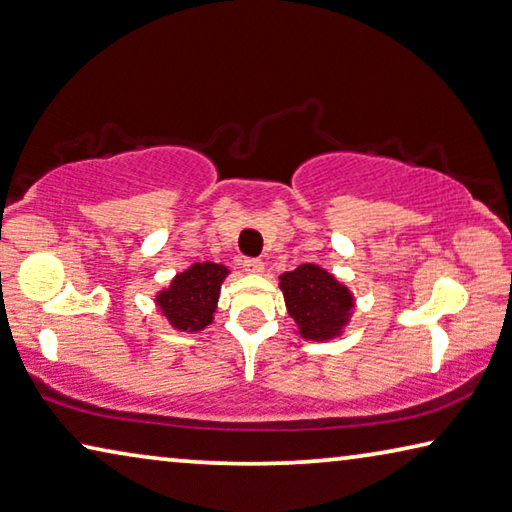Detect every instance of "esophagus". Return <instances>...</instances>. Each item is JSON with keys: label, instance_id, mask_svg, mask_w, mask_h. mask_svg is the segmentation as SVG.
<instances>
[{"label": "esophagus", "instance_id": "1", "mask_svg": "<svg viewBox=\"0 0 512 512\" xmlns=\"http://www.w3.org/2000/svg\"><path fill=\"white\" fill-rule=\"evenodd\" d=\"M241 266L246 273H262L264 271V262L259 257H246L241 262Z\"/></svg>", "mask_w": 512, "mask_h": 512}]
</instances>
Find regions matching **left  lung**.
Returning <instances> with one entry per match:
<instances>
[{
    "label": "left lung",
    "instance_id": "1",
    "mask_svg": "<svg viewBox=\"0 0 512 512\" xmlns=\"http://www.w3.org/2000/svg\"><path fill=\"white\" fill-rule=\"evenodd\" d=\"M280 289L300 335L310 339L337 335L353 307L348 289L314 264H300L296 271L282 275Z\"/></svg>",
    "mask_w": 512,
    "mask_h": 512
}]
</instances>
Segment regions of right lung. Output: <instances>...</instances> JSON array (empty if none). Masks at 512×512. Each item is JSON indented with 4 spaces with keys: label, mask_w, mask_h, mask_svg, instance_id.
Instances as JSON below:
<instances>
[{
    "label": "right lung",
    "mask_w": 512,
    "mask_h": 512,
    "mask_svg": "<svg viewBox=\"0 0 512 512\" xmlns=\"http://www.w3.org/2000/svg\"><path fill=\"white\" fill-rule=\"evenodd\" d=\"M227 269L221 264H193L173 280L170 289L161 291L157 303L166 319L180 330H202L212 323L218 289L225 280Z\"/></svg>",
    "instance_id": "obj_1"
}]
</instances>
